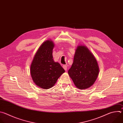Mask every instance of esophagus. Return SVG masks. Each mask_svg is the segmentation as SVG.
<instances>
[{"label":"esophagus","instance_id":"obj_1","mask_svg":"<svg viewBox=\"0 0 123 123\" xmlns=\"http://www.w3.org/2000/svg\"><path fill=\"white\" fill-rule=\"evenodd\" d=\"M63 68H64V69L66 71H67V65H64L63 66Z\"/></svg>","mask_w":123,"mask_h":123}]
</instances>
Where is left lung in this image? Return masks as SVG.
<instances>
[{
	"instance_id": "8db88e82",
	"label": "left lung",
	"mask_w": 123,
	"mask_h": 123,
	"mask_svg": "<svg viewBox=\"0 0 123 123\" xmlns=\"http://www.w3.org/2000/svg\"><path fill=\"white\" fill-rule=\"evenodd\" d=\"M68 73L79 89H87L94 84L99 74V67L96 59L85 46L77 47Z\"/></svg>"
}]
</instances>
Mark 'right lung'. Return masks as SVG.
I'll list each match as a JSON object with an SVG mask.
<instances>
[{
	"label": "right lung",
	"mask_w": 123,
	"mask_h": 123,
	"mask_svg": "<svg viewBox=\"0 0 123 123\" xmlns=\"http://www.w3.org/2000/svg\"><path fill=\"white\" fill-rule=\"evenodd\" d=\"M54 44L47 40L38 49L31 66V74L33 82L41 88L49 89L56 83L65 72L64 69L52 59Z\"/></svg>",
	"instance_id": "obj_1"
}]
</instances>
